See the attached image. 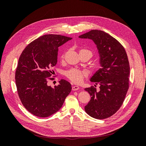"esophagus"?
Segmentation results:
<instances>
[{"mask_svg":"<svg viewBox=\"0 0 146 146\" xmlns=\"http://www.w3.org/2000/svg\"><path fill=\"white\" fill-rule=\"evenodd\" d=\"M79 89V87L78 86H73L72 88V91H77Z\"/></svg>","mask_w":146,"mask_h":146,"instance_id":"34e87169","label":"esophagus"}]
</instances>
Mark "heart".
<instances>
[{
	"label": "heart",
	"instance_id": "1",
	"mask_svg": "<svg viewBox=\"0 0 146 146\" xmlns=\"http://www.w3.org/2000/svg\"><path fill=\"white\" fill-rule=\"evenodd\" d=\"M85 52L88 53V54H89L90 58L92 55V52L90 50L82 49L80 50V52ZM64 54H62L61 56V58L63 59L64 58ZM65 76L69 80H70L74 83L80 84L82 83L84 78L87 76V73L85 71H83V70L73 68L67 70V71L65 72Z\"/></svg>",
	"mask_w": 146,
	"mask_h": 146
}]
</instances>
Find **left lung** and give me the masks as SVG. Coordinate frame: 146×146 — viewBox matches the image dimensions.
<instances>
[{
  "label": "left lung",
  "mask_w": 146,
  "mask_h": 146,
  "mask_svg": "<svg viewBox=\"0 0 146 146\" xmlns=\"http://www.w3.org/2000/svg\"><path fill=\"white\" fill-rule=\"evenodd\" d=\"M78 37L94 42L101 66L90 80L99 84V91L96 85L85 89L91 96L85 110L92 117L106 119L120 108L129 90L130 65L127 53L117 39L103 31L92 30Z\"/></svg>",
  "instance_id": "8db88e82"
}]
</instances>
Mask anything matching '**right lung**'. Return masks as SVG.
I'll use <instances>...</instances> for the list:
<instances>
[{
  "label": "right lung",
  "instance_id": "1",
  "mask_svg": "<svg viewBox=\"0 0 146 146\" xmlns=\"http://www.w3.org/2000/svg\"><path fill=\"white\" fill-rule=\"evenodd\" d=\"M72 38L48 34L31 42L19 58L16 85L22 104L33 115L46 117L61 108L71 91L70 83L63 79L54 88L47 85L57 63L58 47Z\"/></svg>",
  "mask_w": 146,
  "mask_h": 146
}]
</instances>
